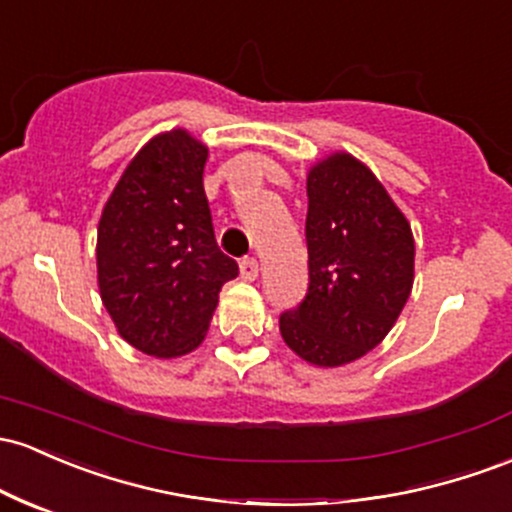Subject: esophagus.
Returning <instances> with one entry per match:
<instances>
[{
	"mask_svg": "<svg viewBox=\"0 0 512 512\" xmlns=\"http://www.w3.org/2000/svg\"><path fill=\"white\" fill-rule=\"evenodd\" d=\"M257 272H260V265H257L255 257H243L240 260V277L247 279V282L257 279Z\"/></svg>",
	"mask_w": 512,
	"mask_h": 512,
	"instance_id": "obj_1",
	"label": "esophagus"
}]
</instances>
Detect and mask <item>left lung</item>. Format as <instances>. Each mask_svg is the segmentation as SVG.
<instances>
[{
	"instance_id": "8db88e82",
	"label": "left lung",
	"mask_w": 512,
	"mask_h": 512,
	"mask_svg": "<svg viewBox=\"0 0 512 512\" xmlns=\"http://www.w3.org/2000/svg\"><path fill=\"white\" fill-rule=\"evenodd\" d=\"M306 189L308 291L279 316V330L306 362L342 367L374 350L401 316L413 289V233L352 155L318 162Z\"/></svg>"
}]
</instances>
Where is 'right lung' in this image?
<instances>
[{
  "instance_id": "1",
  "label": "right lung",
  "mask_w": 512,
  "mask_h": 512,
  "mask_svg": "<svg viewBox=\"0 0 512 512\" xmlns=\"http://www.w3.org/2000/svg\"><path fill=\"white\" fill-rule=\"evenodd\" d=\"M206 157V145L187 131L162 133L133 157L101 213V301L121 338L145 355L199 347L218 291L238 277V262L213 235Z\"/></svg>"
}]
</instances>
